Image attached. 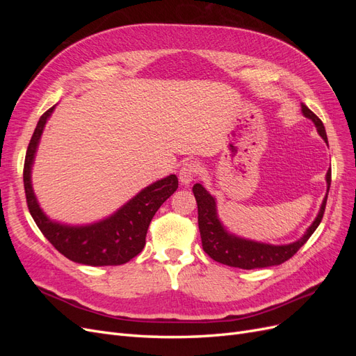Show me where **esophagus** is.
I'll return each instance as SVG.
<instances>
[{
	"mask_svg": "<svg viewBox=\"0 0 356 356\" xmlns=\"http://www.w3.org/2000/svg\"><path fill=\"white\" fill-rule=\"evenodd\" d=\"M197 172H199V165L196 161H186V163L179 169V175H178L179 182L182 186H188L197 175Z\"/></svg>",
	"mask_w": 356,
	"mask_h": 356,
	"instance_id": "esophagus-1",
	"label": "esophagus"
}]
</instances>
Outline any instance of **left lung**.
Instances as JSON below:
<instances>
[{
	"label": "left lung",
	"instance_id": "obj_1",
	"mask_svg": "<svg viewBox=\"0 0 356 356\" xmlns=\"http://www.w3.org/2000/svg\"><path fill=\"white\" fill-rule=\"evenodd\" d=\"M301 113H303L306 118H310V120L314 122L318 134L328 144L325 127H324V123L321 122V118L316 114L312 113L305 104H301ZM325 181H327V196L321 203V208L315 221L310 224V227L305 232V234L301 236L298 241L293 243H286V245L263 243V242H257L251 239H245V238H241V236L230 233L224 227V224L218 218L217 202H215V197L200 184V182H197V184L193 186V193H195V197L197 202V213H199L197 220H199V230H200L203 251L215 261L230 266V267L246 268V270L285 263L307 242V239L318 229L319 222L322 221V217H324L328 190L331 184V169H328L327 172Z\"/></svg>",
	"mask_w": 356,
	"mask_h": 356
}]
</instances>
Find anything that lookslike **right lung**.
Here are the masks:
<instances>
[{"label":"right lung","instance_id":"obj_1","mask_svg":"<svg viewBox=\"0 0 356 356\" xmlns=\"http://www.w3.org/2000/svg\"><path fill=\"white\" fill-rule=\"evenodd\" d=\"M55 106L40 117L32 135L24 166V186L28 209L44 238L74 263L88 266H120L143 251L148 225L154 213L178 188L177 175H169L143 188L110 217L86 225L62 224L50 220L40 208L32 188L31 172L37 148Z\"/></svg>","mask_w":356,"mask_h":356}]
</instances>
